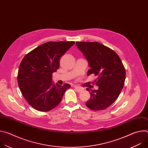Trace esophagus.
Returning <instances> with one entry per match:
<instances>
[{
    "instance_id": "esophagus-1",
    "label": "esophagus",
    "mask_w": 148,
    "mask_h": 148,
    "mask_svg": "<svg viewBox=\"0 0 148 148\" xmlns=\"http://www.w3.org/2000/svg\"><path fill=\"white\" fill-rule=\"evenodd\" d=\"M74 88H75V90H76L78 92H81V91H82V88H81V87H79L75 86V87H74Z\"/></svg>"
}]
</instances>
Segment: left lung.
<instances>
[{
  "label": "left lung",
  "instance_id": "obj_1",
  "mask_svg": "<svg viewBox=\"0 0 148 148\" xmlns=\"http://www.w3.org/2000/svg\"><path fill=\"white\" fill-rule=\"evenodd\" d=\"M78 49L88 62L90 69L87 75L94 74L97 90L90 91L86 106L94 111L107 108L121 93L124 86L126 73L118 55L110 48L98 42H76Z\"/></svg>",
  "mask_w": 148,
  "mask_h": 148
}]
</instances>
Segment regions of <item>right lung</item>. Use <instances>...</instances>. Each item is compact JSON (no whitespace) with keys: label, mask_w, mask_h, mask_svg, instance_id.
I'll list each match as a JSON object with an SVG mask.
<instances>
[{"label":"right lung","mask_w":148,"mask_h":148,"mask_svg":"<svg viewBox=\"0 0 148 148\" xmlns=\"http://www.w3.org/2000/svg\"><path fill=\"white\" fill-rule=\"evenodd\" d=\"M74 41H49L28 54L20 62L17 82L21 92L31 106L49 111L60 103L69 84L61 86L52 81V74L60 67V58Z\"/></svg>","instance_id":"add662e5"}]
</instances>
